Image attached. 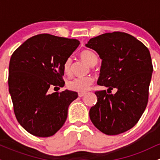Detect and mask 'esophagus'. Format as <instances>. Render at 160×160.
<instances>
[{
    "instance_id": "esophagus-1",
    "label": "esophagus",
    "mask_w": 160,
    "mask_h": 160,
    "mask_svg": "<svg viewBox=\"0 0 160 160\" xmlns=\"http://www.w3.org/2000/svg\"><path fill=\"white\" fill-rule=\"evenodd\" d=\"M85 94H86V93H84V92H80V93H78V96L79 97H82V96H84V95H85Z\"/></svg>"
}]
</instances>
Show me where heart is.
Here are the masks:
<instances>
[{"label": "heart", "mask_w": 160, "mask_h": 160, "mask_svg": "<svg viewBox=\"0 0 160 160\" xmlns=\"http://www.w3.org/2000/svg\"><path fill=\"white\" fill-rule=\"evenodd\" d=\"M80 58L86 62L91 67H94L98 63V57L94 52L90 50H83L80 53ZM71 58H68L64 64V72L66 74H69L71 68ZM94 82V79L91 76L82 77V78H75L68 81L67 87L71 91L77 92H85L89 89L90 86Z\"/></svg>", "instance_id": "b5f03b06"}]
</instances>
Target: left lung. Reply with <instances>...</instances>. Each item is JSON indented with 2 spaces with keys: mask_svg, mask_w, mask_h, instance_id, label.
I'll list each match as a JSON object with an SVG mask.
<instances>
[{
  "mask_svg": "<svg viewBox=\"0 0 160 160\" xmlns=\"http://www.w3.org/2000/svg\"><path fill=\"white\" fill-rule=\"evenodd\" d=\"M86 47L102 60L97 83L117 89L115 94L95 92L97 103L89 110L92 122L106 135L125 132L135 126L148 104L153 73L149 49L135 37L120 32L91 38Z\"/></svg>",
  "mask_w": 160,
  "mask_h": 160,
  "instance_id": "left-lung-1",
  "label": "left lung"
}]
</instances>
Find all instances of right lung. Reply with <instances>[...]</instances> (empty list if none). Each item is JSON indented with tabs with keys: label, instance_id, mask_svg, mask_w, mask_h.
I'll return each instance as SVG.
<instances>
[{
	"label": "right lung",
	"instance_id": "obj_1",
	"mask_svg": "<svg viewBox=\"0 0 160 160\" xmlns=\"http://www.w3.org/2000/svg\"><path fill=\"white\" fill-rule=\"evenodd\" d=\"M80 45L75 39L48 34L25 41L12 53L9 65V92L16 117L25 130L38 137H49L62 127L70 104L78 92H48L65 86L64 64Z\"/></svg>",
	"mask_w": 160,
	"mask_h": 160
}]
</instances>
